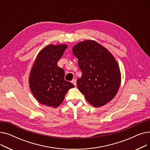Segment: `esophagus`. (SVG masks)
<instances>
[{
	"label": "esophagus",
	"instance_id": "1",
	"mask_svg": "<svg viewBox=\"0 0 150 150\" xmlns=\"http://www.w3.org/2000/svg\"><path fill=\"white\" fill-rule=\"evenodd\" d=\"M72 83L75 86L76 85V81L75 79H74V80L72 81Z\"/></svg>",
	"mask_w": 150,
	"mask_h": 150
}]
</instances>
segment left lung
<instances>
[{"instance_id":"left-lung-1","label":"left lung","mask_w":150,"mask_h":150,"mask_svg":"<svg viewBox=\"0 0 150 150\" xmlns=\"http://www.w3.org/2000/svg\"><path fill=\"white\" fill-rule=\"evenodd\" d=\"M72 51L82 72L76 81L78 88L94 107L105 105L112 100L120 87L117 62L111 53L94 41L78 43Z\"/></svg>"}]
</instances>
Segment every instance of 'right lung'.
Here are the masks:
<instances>
[{
    "label": "right lung",
    "mask_w": 150,
    "mask_h": 150,
    "mask_svg": "<svg viewBox=\"0 0 150 150\" xmlns=\"http://www.w3.org/2000/svg\"><path fill=\"white\" fill-rule=\"evenodd\" d=\"M67 48L65 44L46 46L39 53L29 78L30 89L39 103L56 108L75 86L64 80L65 72L57 65Z\"/></svg>",
    "instance_id": "obj_1"
}]
</instances>
